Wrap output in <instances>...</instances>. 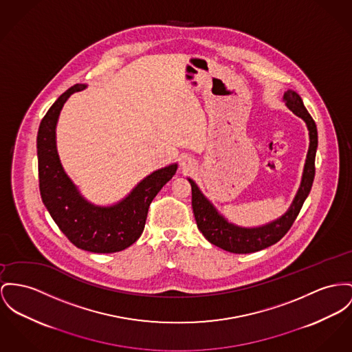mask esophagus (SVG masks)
Masks as SVG:
<instances>
[{"instance_id":"esophagus-1","label":"esophagus","mask_w":352,"mask_h":352,"mask_svg":"<svg viewBox=\"0 0 352 352\" xmlns=\"http://www.w3.org/2000/svg\"><path fill=\"white\" fill-rule=\"evenodd\" d=\"M182 165H183V168H184V169H189V166H190V162H189V160H183Z\"/></svg>"}]
</instances>
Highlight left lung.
Returning <instances> with one entry per match:
<instances>
[{
	"label": "left lung",
	"mask_w": 352,
	"mask_h": 352,
	"mask_svg": "<svg viewBox=\"0 0 352 352\" xmlns=\"http://www.w3.org/2000/svg\"><path fill=\"white\" fill-rule=\"evenodd\" d=\"M283 101L285 102L287 108L292 111V113L305 121L309 135V146L300 187L288 211L281 214L279 219L254 228L236 226L228 221L221 213H219L211 201L203 195L200 188L196 186V183L192 179H188L192 187V208L197 228L211 244L224 251L232 254H252L278 243L294 224L312 187L315 177V156L318 148L316 124L305 109L302 97L295 91L288 89L283 96Z\"/></svg>",
	"instance_id": "obj_1"
}]
</instances>
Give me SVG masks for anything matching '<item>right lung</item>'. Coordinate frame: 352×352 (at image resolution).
<instances>
[{"mask_svg":"<svg viewBox=\"0 0 352 352\" xmlns=\"http://www.w3.org/2000/svg\"><path fill=\"white\" fill-rule=\"evenodd\" d=\"M85 88V84H76L61 94L40 124V193L54 223L77 248L94 254H112L128 248L140 237L149 204L173 177L177 164L152 172L113 206L104 207L88 201L64 170L56 145V126L64 104L72 94Z\"/></svg>","mask_w":352,"mask_h":352,"instance_id":"1","label":"right lung"}]
</instances>
